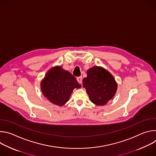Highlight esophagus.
Listing matches in <instances>:
<instances>
[{
    "instance_id": "esophagus-1",
    "label": "esophagus",
    "mask_w": 156,
    "mask_h": 156,
    "mask_svg": "<svg viewBox=\"0 0 156 156\" xmlns=\"http://www.w3.org/2000/svg\"><path fill=\"white\" fill-rule=\"evenodd\" d=\"M78 82L80 83V84H81L82 83V77L81 76H79L76 78Z\"/></svg>"
}]
</instances>
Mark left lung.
I'll return each mask as SVG.
<instances>
[{
	"label": "left lung",
	"instance_id": "left-lung-1",
	"mask_svg": "<svg viewBox=\"0 0 156 156\" xmlns=\"http://www.w3.org/2000/svg\"><path fill=\"white\" fill-rule=\"evenodd\" d=\"M83 83L90 101L97 105H105L114 97L117 90L113 75L102 66H94L88 69Z\"/></svg>",
	"mask_w": 156,
	"mask_h": 156
}]
</instances>
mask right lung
<instances>
[{
    "instance_id": "right-lung-1",
    "label": "right lung",
    "mask_w": 156,
    "mask_h": 156,
    "mask_svg": "<svg viewBox=\"0 0 156 156\" xmlns=\"http://www.w3.org/2000/svg\"><path fill=\"white\" fill-rule=\"evenodd\" d=\"M75 76L60 66L52 67L41 81V89L44 97L50 102L62 106L69 101L75 88H80Z\"/></svg>"
}]
</instances>
